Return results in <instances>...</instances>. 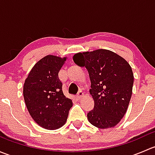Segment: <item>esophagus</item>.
I'll use <instances>...</instances> for the list:
<instances>
[{"label": "esophagus", "mask_w": 155, "mask_h": 155, "mask_svg": "<svg viewBox=\"0 0 155 155\" xmlns=\"http://www.w3.org/2000/svg\"><path fill=\"white\" fill-rule=\"evenodd\" d=\"M83 96H84L83 92L79 91V93H78V94H77V98H78V99H80V98H82Z\"/></svg>", "instance_id": "esophagus-1"}]
</instances>
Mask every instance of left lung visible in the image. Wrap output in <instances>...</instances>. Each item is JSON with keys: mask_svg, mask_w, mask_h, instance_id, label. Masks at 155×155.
<instances>
[{"mask_svg": "<svg viewBox=\"0 0 155 155\" xmlns=\"http://www.w3.org/2000/svg\"><path fill=\"white\" fill-rule=\"evenodd\" d=\"M73 61L85 67L91 80L94 107L87 114L92 125L107 129L118 124L125 115L134 85V73L128 62L107 49L76 53Z\"/></svg>", "mask_w": 155, "mask_h": 155, "instance_id": "obj_1", "label": "left lung"}]
</instances>
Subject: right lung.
Instances as JSON below:
<instances>
[{"mask_svg":"<svg viewBox=\"0 0 155 155\" xmlns=\"http://www.w3.org/2000/svg\"><path fill=\"white\" fill-rule=\"evenodd\" d=\"M67 57L45 56L30 71L23 87V96L30 115L38 125L56 130L66 123L73 106L64 96L58 73Z\"/></svg>","mask_w":155,"mask_h":155,"instance_id":"right-lung-1","label":"right lung"}]
</instances>
